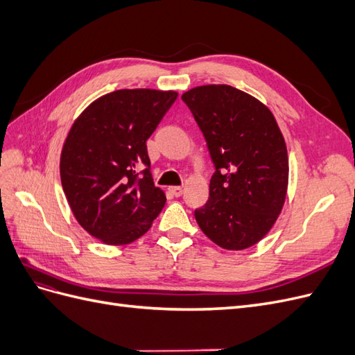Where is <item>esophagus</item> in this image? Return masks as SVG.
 <instances>
[{
  "mask_svg": "<svg viewBox=\"0 0 355 355\" xmlns=\"http://www.w3.org/2000/svg\"><path fill=\"white\" fill-rule=\"evenodd\" d=\"M168 191H170V194H173L175 197H180L182 194H184V188L182 187H168Z\"/></svg>",
  "mask_w": 355,
  "mask_h": 355,
  "instance_id": "34e87169",
  "label": "esophagus"
}]
</instances>
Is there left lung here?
<instances>
[{
	"label": "left lung",
	"mask_w": 355,
	"mask_h": 355,
	"mask_svg": "<svg viewBox=\"0 0 355 355\" xmlns=\"http://www.w3.org/2000/svg\"><path fill=\"white\" fill-rule=\"evenodd\" d=\"M214 164L209 201L196 210L201 231L227 250H244L270 232L286 201L288 157L272 112L227 84L182 94Z\"/></svg>",
	"instance_id": "left-lung-1"
}]
</instances>
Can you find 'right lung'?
<instances>
[{"label": "right lung", "instance_id": "1", "mask_svg": "<svg viewBox=\"0 0 355 355\" xmlns=\"http://www.w3.org/2000/svg\"><path fill=\"white\" fill-rule=\"evenodd\" d=\"M176 98L173 90H115L73 121L60 154L62 188L75 219L102 243H133L163 210L146 141Z\"/></svg>", "mask_w": 355, "mask_h": 355}]
</instances>
